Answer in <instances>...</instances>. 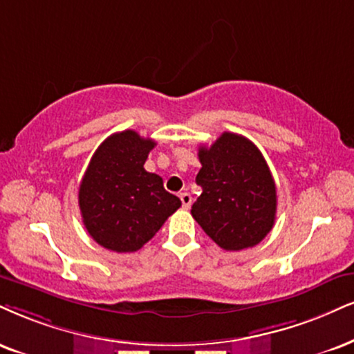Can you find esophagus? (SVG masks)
<instances>
[{
  "instance_id": "esophagus-1",
  "label": "esophagus",
  "mask_w": 354,
  "mask_h": 354,
  "mask_svg": "<svg viewBox=\"0 0 354 354\" xmlns=\"http://www.w3.org/2000/svg\"><path fill=\"white\" fill-rule=\"evenodd\" d=\"M180 200H182V207H184L185 210H189L192 205V195L184 192V194H180Z\"/></svg>"
}]
</instances>
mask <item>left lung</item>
<instances>
[{
	"mask_svg": "<svg viewBox=\"0 0 354 354\" xmlns=\"http://www.w3.org/2000/svg\"><path fill=\"white\" fill-rule=\"evenodd\" d=\"M198 159L195 221L226 251L263 241L276 220L277 194L261 151L244 136L223 133L210 147L200 146Z\"/></svg>",
	"mask_w": 354,
	"mask_h": 354,
	"instance_id": "1",
	"label": "left lung"
}]
</instances>
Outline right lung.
I'll return each instance as SVG.
<instances>
[{
  "mask_svg": "<svg viewBox=\"0 0 354 354\" xmlns=\"http://www.w3.org/2000/svg\"><path fill=\"white\" fill-rule=\"evenodd\" d=\"M156 142L126 129L111 134L91 157L78 190V207L90 236L115 252H134L180 207L162 177L144 169Z\"/></svg>",
  "mask_w": 354,
  "mask_h": 354,
  "instance_id": "right-lung-1",
  "label": "right lung"
}]
</instances>
